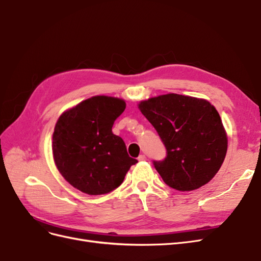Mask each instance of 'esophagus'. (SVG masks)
Wrapping results in <instances>:
<instances>
[{"mask_svg": "<svg viewBox=\"0 0 261 261\" xmlns=\"http://www.w3.org/2000/svg\"><path fill=\"white\" fill-rule=\"evenodd\" d=\"M146 160H147V158H146L145 154H140L138 156V161H146Z\"/></svg>", "mask_w": 261, "mask_h": 261, "instance_id": "obj_1", "label": "esophagus"}]
</instances>
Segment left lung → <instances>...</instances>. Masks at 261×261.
Returning a JSON list of instances; mask_svg holds the SVG:
<instances>
[{
  "instance_id": "1",
  "label": "left lung",
  "mask_w": 261,
  "mask_h": 261,
  "mask_svg": "<svg viewBox=\"0 0 261 261\" xmlns=\"http://www.w3.org/2000/svg\"><path fill=\"white\" fill-rule=\"evenodd\" d=\"M138 109L167 148L165 159L153 161L165 184L189 192L215 177L226 154L227 135L209 101L168 93L140 101Z\"/></svg>"
}]
</instances>
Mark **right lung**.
<instances>
[{
    "mask_svg": "<svg viewBox=\"0 0 261 261\" xmlns=\"http://www.w3.org/2000/svg\"><path fill=\"white\" fill-rule=\"evenodd\" d=\"M125 108L123 99L94 96L59 117L52 137L54 163L78 191L94 196L112 192L138 162L128 155L123 139L112 133Z\"/></svg>",
    "mask_w": 261,
    "mask_h": 261,
    "instance_id": "obj_1",
    "label": "right lung"
}]
</instances>
